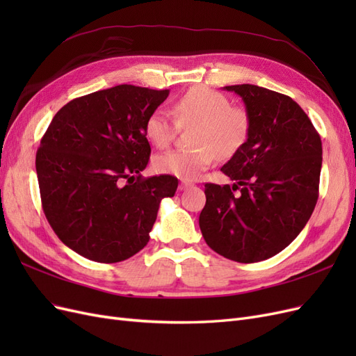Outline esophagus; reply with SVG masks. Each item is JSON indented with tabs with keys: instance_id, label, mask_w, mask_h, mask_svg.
Returning a JSON list of instances; mask_svg holds the SVG:
<instances>
[{
	"instance_id": "34e87169",
	"label": "esophagus",
	"mask_w": 356,
	"mask_h": 356,
	"mask_svg": "<svg viewBox=\"0 0 356 356\" xmlns=\"http://www.w3.org/2000/svg\"><path fill=\"white\" fill-rule=\"evenodd\" d=\"M190 187H193V184H191V182H188V181H181L179 182V190H187Z\"/></svg>"
}]
</instances>
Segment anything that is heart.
Here are the masks:
<instances>
[{
  "mask_svg": "<svg viewBox=\"0 0 356 356\" xmlns=\"http://www.w3.org/2000/svg\"><path fill=\"white\" fill-rule=\"evenodd\" d=\"M177 122L156 110L145 123L148 141L157 148H166L175 139L179 127L196 126L191 149H174L154 159L159 174L191 181L207 170L215 157L230 159L246 143L250 117L241 106H232L227 96L211 88H191L174 105Z\"/></svg>",
  "mask_w": 356,
  "mask_h": 356,
  "instance_id": "heart-1",
  "label": "heart"
}]
</instances>
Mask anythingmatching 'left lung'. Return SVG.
Here are the masks:
<instances>
[{
    "label": "left lung",
    "instance_id": "1",
    "mask_svg": "<svg viewBox=\"0 0 356 356\" xmlns=\"http://www.w3.org/2000/svg\"><path fill=\"white\" fill-rule=\"evenodd\" d=\"M224 90L242 98L250 134L221 168L234 184H204L199 225L217 254L257 263L285 250L309 221L318 200L322 143L289 96L254 84Z\"/></svg>",
    "mask_w": 356,
    "mask_h": 356
}]
</instances>
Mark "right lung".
I'll use <instances>...</instances> for the list:
<instances>
[{
	"label": "right lung",
	"mask_w": 356,
	"mask_h": 356,
	"mask_svg": "<svg viewBox=\"0 0 356 356\" xmlns=\"http://www.w3.org/2000/svg\"><path fill=\"white\" fill-rule=\"evenodd\" d=\"M169 90L120 84L72 99L56 113L35 157L42 211L58 238L98 263H118L149 241L172 175L143 178L145 123Z\"/></svg>",
	"instance_id": "1"
}]
</instances>
